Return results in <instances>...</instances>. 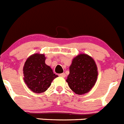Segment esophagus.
<instances>
[{"mask_svg": "<svg viewBox=\"0 0 124 124\" xmlns=\"http://www.w3.org/2000/svg\"><path fill=\"white\" fill-rule=\"evenodd\" d=\"M59 76H61V77H62V78H65L66 75H65V73H61V74H59Z\"/></svg>", "mask_w": 124, "mask_h": 124, "instance_id": "1", "label": "esophagus"}]
</instances>
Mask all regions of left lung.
<instances>
[{
    "label": "left lung",
    "mask_w": 124,
    "mask_h": 124,
    "mask_svg": "<svg viewBox=\"0 0 124 124\" xmlns=\"http://www.w3.org/2000/svg\"><path fill=\"white\" fill-rule=\"evenodd\" d=\"M97 75V67L93 59L87 54H79L73 59L66 81L75 93L82 95L93 87Z\"/></svg>",
    "instance_id": "left-lung-1"
}]
</instances>
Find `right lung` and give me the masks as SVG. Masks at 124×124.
Listing matches in <instances>:
<instances>
[{"mask_svg":"<svg viewBox=\"0 0 124 124\" xmlns=\"http://www.w3.org/2000/svg\"><path fill=\"white\" fill-rule=\"evenodd\" d=\"M44 54H35L30 56L23 67L24 80L29 88L35 93L45 92L57 75L45 63Z\"/></svg>","mask_w":124,"mask_h":124,"instance_id":"obj_1","label":"right lung"}]
</instances>
